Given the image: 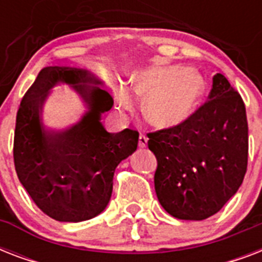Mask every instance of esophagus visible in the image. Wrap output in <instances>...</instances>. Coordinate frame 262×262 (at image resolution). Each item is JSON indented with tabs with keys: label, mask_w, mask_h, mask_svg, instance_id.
Masks as SVG:
<instances>
[{
	"label": "esophagus",
	"mask_w": 262,
	"mask_h": 262,
	"mask_svg": "<svg viewBox=\"0 0 262 262\" xmlns=\"http://www.w3.org/2000/svg\"><path fill=\"white\" fill-rule=\"evenodd\" d=\"M148 144V137L144 135H140L139 137V147L140 148H145Z\"/></svg>",
	"instance_id": "34e87169"
}]
</instances>
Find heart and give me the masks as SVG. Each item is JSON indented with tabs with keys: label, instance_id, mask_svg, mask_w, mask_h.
<instances>
[{
	"label": "heart",
	"instance_id": "obj_1",
	"mask_svg": "<svg viewBox=\"0 0 262 262\" xmlns=\"http://www.w3.org/2000/svg\"><path fill=\"white\" fill-rule=\"evenodd\" d=\"M132 91L125 85L115 88V99L123 110H132L133 95L144 98V118L156 129L170 130L194 115L203 102L207 84L203 76L181 65L154 67L137 71Z\"/></svg>",
	"mask_w": 262,
	"mask_h": 262
}]
</instances>
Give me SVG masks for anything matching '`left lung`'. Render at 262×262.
Returning a JSON list of instances; mask_svg holds the SVG:
<instances>
[{"label": "left lung", "instance_id": "left-lung-1", "mask_svg": "<svg viewBox=\"0 0 262 262\" xmlns=\"http://www.w3.org/2000/svg\"><path fill=\"white\" fill-rule=\"evenodd\" d=\"M158 159L155 191L164 211L181 220L219 212L244 182L248 119L244 100L220 73L208 102L187 122L148 135Z\"/></svg>", "mask_w": 262, "mask_h": 262}]
</instances>
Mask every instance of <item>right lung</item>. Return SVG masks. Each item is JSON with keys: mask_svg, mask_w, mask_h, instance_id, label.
Returning a JSON list of instances; mask_svg holds the SVG:
<instances>
[{"mask_svg": "<svg viewBox=\"0 0 262 262\" xmlns=\"http://www.w3.org/2000/svg\"><path fill=\"white\" fill-rule=\"evenodd\" d=\"M69 85L86 110L63 129L44 125L42 108L57 85ZM103 81L85 69L47 67L26 92L16 117L13 158L18 181L34 203L58 222L79 223L106 209L114 171L137 149L139 132L110 133L102 114L113 107Z\"/></svg>", "mask_w": 262, "mask_h": 262, "instance_id": "1", "label": "right lung"}]
</instances>
